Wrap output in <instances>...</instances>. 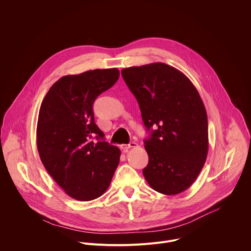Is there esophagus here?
<instances>
[{"label": "esophagus", "instance_id": "esophagus-1", "mask_svg": "<svg viewBox=\"0 0 251 251\" xmlns=\"http://www.w3.org/2000/svg\"><path fill=\"white\" fill-rule=\"evenodd\" d=\"M138 146V144L136 142H131V143H129V144H123V145H121L120 146V148L123 150V152L124 153H126V152H128V150L130 149V148H135V147H137Z\"/></svg>", "mask_w": 251, "mask_h": 251}]
</instances>
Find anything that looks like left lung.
<instances>
[{"instance_id": "left-lung-1", "label": "left lung", "mask_w": 251, "mask_h": 251, "mask_svg": "<svg viewBox=\"0 0 251 251\" xmlns=\"http://www.w3.org/2000/svg\"><path fill=\"white\" fill-rule=\"evenodd\" d=\"M121 75L151 129L144 141L149 163L143 175L156 192L181 194L196 181L208 151L207 116L197 88L162 62L124 68Z\"/></svg>"}]
</instances>
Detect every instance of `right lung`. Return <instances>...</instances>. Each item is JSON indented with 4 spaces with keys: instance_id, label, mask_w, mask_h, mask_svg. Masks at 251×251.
<instances>
[{
    "instance_id": "add662e5",
    "label": "right lung",
    "mask_w": 251,
    "mask_h": 251,
    "mask_svg": "<svg viewBox=\"0 0 251 251\" xmlns=\"http://www.w3.org/2000/svg\"><path fill=\"white\" fill-rule=\"evenodd\" d=\"M119 74L117 68H107L62 76L41 105L37 126L41 160L56 184L77 201L102 196L119 164L121 152L104 141L92 108L98 95L115 84Z\"/></svg>"
}]
</instances>
